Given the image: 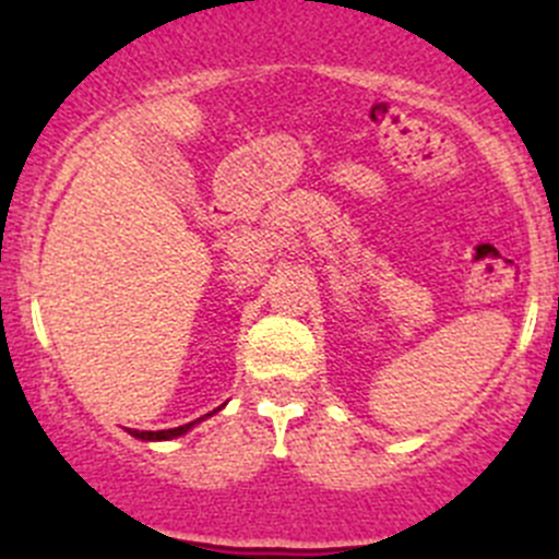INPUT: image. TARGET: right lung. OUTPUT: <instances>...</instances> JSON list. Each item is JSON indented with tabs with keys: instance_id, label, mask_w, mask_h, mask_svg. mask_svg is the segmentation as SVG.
Segmentation results:
<instances>
[{
	"instance_id": "add662e5",
	"label": "right lung",
	"mask_w": 559,
	"mask_h": 559,
	"mask_svg": "<svg viewBox=\"0 0 559 559\" xmlns=\"http://www.w3.org/2000/svg\"><path fill=\"white\" fill-rule=\"evenodd\" d=\"M213 414H216V411H213ZM205 416H211V414H205ZM194 425L197 421L173 427V430H129V432H132L134 438H140V441H170V438H178V436H183V432H189Z\"/></svg>"
}]
</instances>
